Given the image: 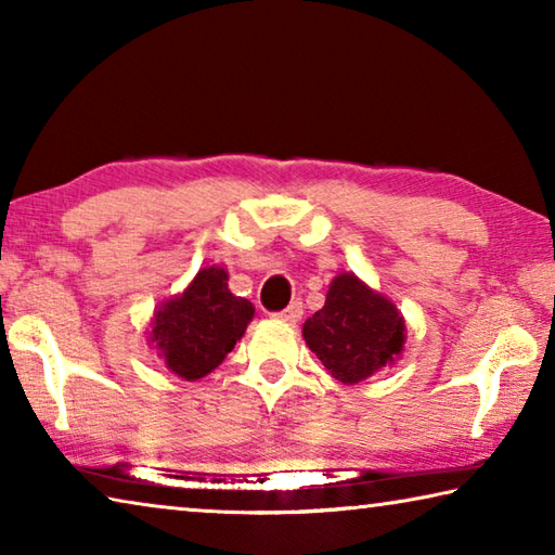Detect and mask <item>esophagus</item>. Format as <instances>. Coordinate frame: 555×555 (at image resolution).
Returning a JSON list of instances; mask_svg holds the SVG:
<instances>
[{"mask_svg": "<svg viewBox=\"0 0 555 555\" xmlns=\"http://www.w3.org/2000/svg\"><path fill=\"white\" fill-rule=\"evenodd\" d=\"M271 315H274L276 321H284V323H298L300 315H304V304H300V300H294V304L284 308V311L271 313Z\"/></svg>", "mask_w": 555, "mask_h": 555, "instance_id": "1", "label": "esophagus"}]
</instances>
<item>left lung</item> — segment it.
Segmentation results:
<instances>
[{
  "instance_id": "obj_1",
  "label": "left lung",
  "mask_w": 555,
  "mask_h": 555,
  "mask_svg": "<svg viewBox=\"0 0 555 555\" xmlns=\"http://www.w3.org/2000/svg\"><path fill=\"white\" fill-rule=\"evenodd\" d=\"M304 337L335 379L357 384L401 352L403 321L391 300L340 274L327 288L325 306L304 323Z\"/></svg>"
}]
</instances>
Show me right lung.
<instances>
[{
	"label": "right lung",
	"instance_id": "1",
	"mask_svg": "<svg viewBox=\"0 0 555 555\" xmlns=\"http://www.w3.org/2000/svg\"><path fill=\"white\" fill-rule=\"evenodd\" d=\"M251 315L255 306L230 294L228 271L208 267L198 271L181 296L168 300L156 313L152 343H156L168 370L195 382L232 352Z\"/></svg>",
	"mask_w": 555,
	"mask_h": 555
}]
</instances>
